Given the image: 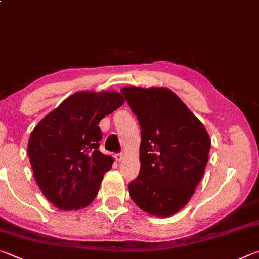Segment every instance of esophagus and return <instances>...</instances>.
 <instances>
[{
	"label": "esophagus",
	"mask_w": 259,
	"mask_h": 259,
	"mask_svg": "<svg viewBox=\"0 0 259 259\" xmlns=\"http://www.w3.org/2000/svg\"><path fill=\"white\" fill-rule=\"evenodd\" d=\"M114 157H115V159H116V161L117 162H121V161H123V154H122V153H119V154H115L114 155Z\"/></svg>",
	"instance_id": "obj_1"
}]
</instances>
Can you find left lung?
Wrapping results in <instances>:
<instances>
[{"mask_svg": "<svg viewBox=\"0 0 259 259\" xmlns=\"http://www.w3.org/2000/svg\"><path fill=\"white\" fill-rule=\"evenodd\" d=\"M142 128L140 172L129 194L146 213L168 218L185 207L205 173L210 138L203 123L165 87H123Z\"/></svg>", "mask_w": 259, "mask_h": 259, "instance_id": "obj_1", "label": "left lung"}]
</instances>
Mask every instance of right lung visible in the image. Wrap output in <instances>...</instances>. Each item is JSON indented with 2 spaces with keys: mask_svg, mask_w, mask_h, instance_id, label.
Returning a JSON list of instances; mask_svg holds the SVG:
<instances>
[{
  "mask_svg": "<svg viewBox=\"0 0 259 259\" xmlns=\"http://www.w3.org/2000/svg\"><path fill=\"white\" fill-rule=\"evenodd\" d=\"M115 91L78 92L35 126L28 142L35 180L61 210L86 207L114 159L98 150L101 120L123 104Z\"/></svg>",
  "mask_w": 259,
  "mask_h": 259,
  "instance_id": "1",
  "label": "right lung"
}]
</instances>
